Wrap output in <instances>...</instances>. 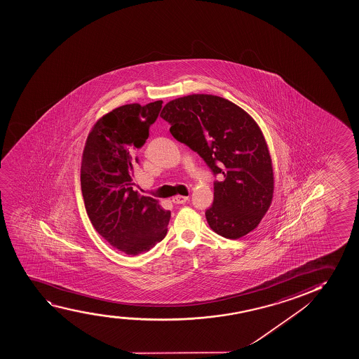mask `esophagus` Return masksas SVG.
Masks as SVG:
<instances>
[{
	"label": "esophagus",
	"mask_w": 359,
	"mask_h": 359,
	"mask_svg": "<svg viewBox=\"0 0 359 359\" xmlns=\"http://www.w3.org/2000/svg\"><path fill=\"white\" fill-rule=\"evenodd\" d=\"M172 201L175 204H184L189 201V197L187 196H175V197L172 198Z\"/></svg>",
	"instance_id": "obj_1"
}]
</instances>
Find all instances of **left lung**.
I'll return each instance as SVG.
<instances>
[{
	"label": "left lung",
	"instance_id": "left-lung-1",
	"mask_svg": "<svg viewBox=\"0 0 359 359\" xmlns=\"http://www.w3.org/2000/svg\"><path fill=\"white\" fill-rule=\"evenodd\" d=\"M161 117L177 142L197 152L212 173L214 201L205 210L210 229L237 239L254 230L270 208L273 170L257 122L241 107L212 94H192L165 104Z\"/></svg>",
	"mask_w": 359,
	"mask_h": 359
}]
</instances>
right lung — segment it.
I'll list each match as a JSON object with an SVG mask.
<instances>
[{"instance_id":"1","label":"right lung","mask_w":359,"mask_h":359,"mask_svg":"<svg viewBox=\"0 0 359 359\" xmlns=\"http://www.w3.org/2000/svg\"><path fill=\"white\" fill-rule=\"evenodd\" d=\"M162 100L128 104L102 116L90 130L81 163V190L97 233L128 255L149 252L167 235L170 212L133 190L135 151L145 144Z\"/></svg>"}]
</instances>
